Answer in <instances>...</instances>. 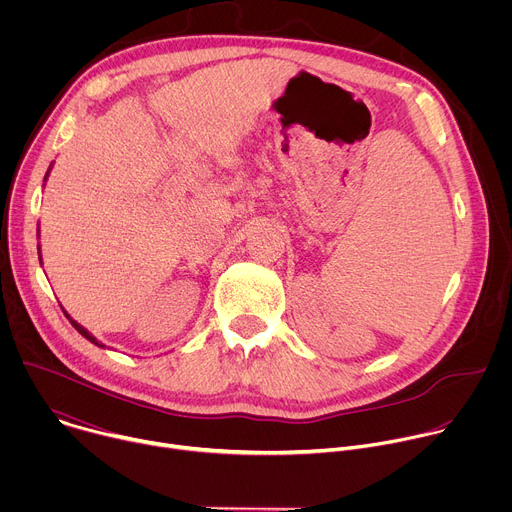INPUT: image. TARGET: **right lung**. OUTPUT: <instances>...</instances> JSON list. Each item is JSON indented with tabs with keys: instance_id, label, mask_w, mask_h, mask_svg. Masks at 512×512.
<instances>
[{
	"instance_id": "obj_1",
	"label": "right lung",
	"mask_w": 512,
	"mask_h": 512,
	"mask_svg": "<svg viewBox=\"0 0 512 512\" xmlns=\"http://www.w3.org/2000/svg\"><path fill=\"white\" fill-rule=\"evenodd\" d=\"M50 168H52V166H50ZM50 168H48V172H46V176H44V180H46V178H48V174H50ZM38 249H40V245H38ZM40 263H42V255H40ZM64 314H66V312H64ZM66 318H68V322H70V324H72V326H75V330H77V332H79V334H81V336H85V338H87V340H89V342H93V344H95V346H99V348H105V344H103V342H99V340H97V338H95V336H93V334H91V332H89V330H87V328H83V326H81V324H79V322H77V320H72V318H70V316H68V314H66Z\"/></svg>"
}]
</instances>
